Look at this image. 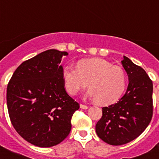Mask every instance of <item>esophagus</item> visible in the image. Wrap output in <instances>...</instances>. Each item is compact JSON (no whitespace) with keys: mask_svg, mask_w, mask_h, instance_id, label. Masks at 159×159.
Listing matches in <instances>:
<instances>
[{"mask_svg":"<svg viewBox=\"0 0 159 159\" xmlns=\"http://www.w3.org/2000/svg\"><path fill=\"white\" fill-rule=\"evenodd\" d=\"M80 107L81 108V109H84V110H87L88 108V107L87 106V105H84V104H80Z\"/></svg>","mask_w":159,"mask_h":159,"instance_id":"esophagus-1","label":"esophagus"}]
</instances>
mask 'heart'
I'll use <instances>...</instances> for the list:
<instances>
[{
  "label": "heart",
  "instance_id": "obj_1",
  "mask_svg": "<svg viewBox=\"0 0 159 159\" xmlns=\"http://www.w3.org/2000/svg\"><path fill=\"white\" fill-rule=\"evenodd\" d=\"M67 92L75 95L88 87L87 96L96 99L99 104L108 105L116 102L126 88L127 78L121 67L112 65L101 58L84 59L76 67L65 65L62 72Z\"/></svg>",
  "mask_w": 159,
  "mask_h": 159
}]
</instances>
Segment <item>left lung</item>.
I'll use <instances>...</instances> for the list:
<instances>
[{
  "label": "left lung",
  "mask_w": 159,
  "mask_h": 159,
  "mask_svg": "<svg viewBox=\"0 0 159 159\" xmlns=\"http://www.w3.org/2000/svg\"><path fill=\"white\" fill-rule=\"evenodd\" d=\"M122 64L128 75L127 91L116 103L102 108L97 135L113 146L123 145L144 131L152 118L153 84L144 69L127 57Z\"/></svg>",
  "instance_id": "left-lung-1"
}]
</instances>
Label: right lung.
<instances>
[{
	"label": "right lung",
	"instance_id": "obj_1",
	"mask_svg": "<svg viewBox=\"0 0 159 159\" xmlns=\"http://www.w3.org/2000/svg\"><path fill=\"white\" fill-rule=\"evenodd\" d=\"M67 52L49 49L22 63L7 87V107L18 134L36 147H50L69 134L80 108L67 95L60 65Z\"/></svg>",
	"mask_w": 159,
	"mask_h": 159
}]
</instances>
